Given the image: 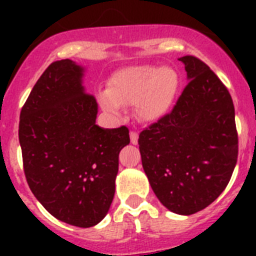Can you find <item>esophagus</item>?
<instances>
[{"instance_id":"34e87169","label":"esophagus","mask_w":256,"mask_h":256,"mask_svg":"<svg viewBox=\"0 0 256 256\" xmlns=\"http://www.w3.org/2000/svg\"><path fill=\"white\" fill-rule=\"evenodd\" d=\"M130 140L132 144H138V132H130Z\"/></svg>"}]
</instances>
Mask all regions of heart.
Here are the masks:
<instances>
[{"instance_id":"1","label":"heart","mask_w":256,"mask_h":256,"mask_svg":"<svg viewBox=\"0 0 256 256\" xmlns=\"http://www.w3.org/2000/svg\"><path fill=\"white\" fill-rule=\"evenodd\" d=\"M179 86L180 77L172 68L130 66L112 74L108 90L98 94V102L112 114L134 104L138 120L156 122L170 112Z\"/></svg>"}]
</instances>
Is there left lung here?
<instances>
[{
    "label": "left lung",
    "mask_w": 256,
    "mask_h": 256,
    "mask_svg": "<svg viewBox=\"0 0 256 256\" xmlns=\"http://www.w3.org/2000/svg\"><path fill=\"white\" fill-rule=\"evenodd\" d=\"M188 84L171 112L140 134L142 166L166 208L191 215L214 202L238 160L234 104L216 74L192 56L179 58Z\"/></svg>",
    "instance_id": "1"
}]
</instances>
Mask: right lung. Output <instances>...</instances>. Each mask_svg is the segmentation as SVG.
Returning <instances> with one entry per match:
<instances>
[{
    "label": "right lung",
    "mask_w": 256,
    "mask_h": 256,
    "mask_svg": "<svg viewBox=\"0 0 256 256\" xmlns=\"http://www.w3.org/2000/svg\"><path fill=\"white\" fill-rule=\"evenodd\" d=\"M72 60L44 72L20 116L24 171L38 202L58 220L92 227L108 212L128 128L96 124L98 104Z\"/></svg>",
    "instance_id": "obj_1"
}]
</instances>
